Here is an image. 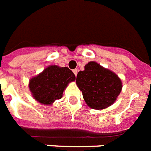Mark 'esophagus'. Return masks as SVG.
Instances as JSON below:
<instances>
[{"mask_svg":"<svg viewBox=\"0 0 151 151\" xmlns=\"http://www.w3.org/2000/svg\"><path fill=\"white\" fill-rule=\"evenodd\" d=\"M73 73L75 74V76H77V74H78V70L75 69V70H73Z\"/></svg>","mask_w":151,"mask_h":151,"instance_id":"esophagus-1","label":"esophagus"}]
</instances>
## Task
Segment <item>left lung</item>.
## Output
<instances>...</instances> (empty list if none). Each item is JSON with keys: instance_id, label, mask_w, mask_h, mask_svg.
<instances>
[{"instance_id": "1", "label": "left lung", "mask_w": 151, "mask_h": 151, "mask_svg": "<svg viewBox=\"0 0 151 151\" xmlns=\"http://www.w3.org/2000/svg\"><path fill=\"white\" fill-rule=\"evenodd\" d=\"M76 83L87 105L97 110L111 106L122 90L119 77L96 62H89L78 72Z\"/></svg>"}]
</instances>
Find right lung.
<instances>
[{"label": "right lung", "mask_w": 151, "mask_h": 151, "mask_svg": "<svg viewBox=\"0 0 151 151\" xmlns=\"http://www.w3.org/2000/svg\"><path fill=\"white\" fill-rule=\"evenodd\" d=\"M75 75L68 67L49 65L29 81V89L38 102L50 105L63 96L68 84L75 81Z\"/></svg>", "instance_id": "add662e5"}]
</instances>
